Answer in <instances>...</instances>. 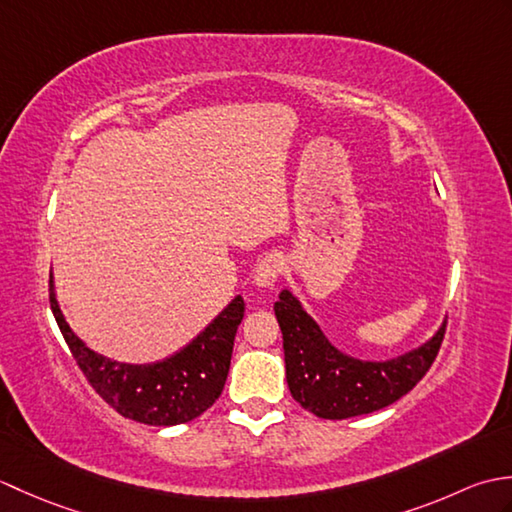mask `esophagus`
I'll return each instance as SVG.
<instances>
[{"instance_id":"1","label":"esophagus","mask_w":512,"mask_h":512,"mask_svg":"<svg viewBox=\"0 0 512 512\" xmlns=\"http://www.w3.org/2000/svg\"><path fill=\"white\" fill-rule=\"evenodd\" d=\"M284 266H286L284 255H279V253L266 255L262 262L257 264V268H255V284L259 288L275 286V281L279 279V275L284 273Z\"/></svg>"}]
</instances>
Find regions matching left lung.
<instances>
[{"instance_id": "obj_1", "label": "left lung", "mask_w": 512, "mask_h": 512, "mask_svg": "<svg viewBox=\"0 0 512 512\" xmlns=\"http://www.w3.org/2000/svg\"><path fill=\"white\" fill-rule=\"evenodd\" d=\"M275 317L284 334L290 394L325 420L363 416L409 394L436 361L447 330L442 323L427 343L389 361H361L336 350L290 290H281Z\"/></svg>"}]
</instances>
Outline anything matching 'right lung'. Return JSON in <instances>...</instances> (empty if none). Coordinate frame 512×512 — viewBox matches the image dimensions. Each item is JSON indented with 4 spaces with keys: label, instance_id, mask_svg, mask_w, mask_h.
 Returning <instances> with one entry per match:
<instances>
[{
    "label": "right lung",
    "instance_id": "obj_1",
    "mask_svg": "<svg viewBox=\"0 0 512 512\" xmlns=\"http://www.w3.org/2000/svg\"><path fill=\"white\" fill-rule=\"evenodd\" d=\"M50 308L76 365L96 394L123 418L151 427L189 422L220 398L231 367L237 325L244 319V299L235 297L180 352L158 363L129 365L96 354L72 332L54 295L52 275Z\"/></svg>",
    "mask_w": 512,
    "mask_h": 512
}]
</instances>
